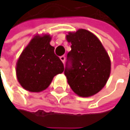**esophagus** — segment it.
<instances>
[{
  "mask_svg": "<svg viewBox=\"0 0 130 130\" xmlns=\"http://www.w3.org/2000/svg\"><path fill=\"white\" fill-rule=\"evenodd\" d=\"M60 59H61V61L62 62V63L64 64L65 63V57L64 56H60Z\"/></svg>",
  "mask_w": 130,
  "mask_h": 130,
  "instance_id": "1",
  "label": "esophagus"
}]
</instances>
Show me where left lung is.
<instances>
[{
	"label": "left lung",
	"instance_id": "obj_1",
	"mask_svg": "<svg viewBox=\"0 0 130 130\" xmlns=\"http://www.w3.org/2000/svg\"><path fill=\"white\" fill-rule=\"evenodd\" d=\"M71 43L65 74L71 90L81 97L92 96L106 84L111 74V59L99 39L88 30L80 28L65 36Z\"/></svg>",
	"mask_w": 130,
	"mask_h": 130
}]
</instances>
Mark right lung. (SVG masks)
I'll use <instances>...</instances> for the list:
<instances>
[{
  "mask_svg": "<svg viewBox=\"0 0 130 130\" xmlns=\"http://www.w3.org/2000/svg\"><path fill=\"white\" fill-rule=\"evenodd\" d=\"M49 34H36L20 54L15 66L18 82L25 90H46L53 77L64 71L62 61L54 53Z\"/></svg>",
  "mask_w": 130,
  "mask_h": 130,
  "instance_id": "add662e5",
  "label": "right lung"
}]
</instances>
